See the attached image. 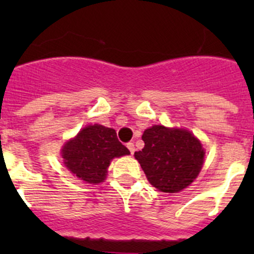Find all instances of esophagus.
<instances>
[{"label":"esophagus","mask_w":254,"mask_h":254,"mask_svg":"<svg viewBox=\"0 0 254 254\" xmlns=\"http://www.w3.org/2000/svg\"><path fill=\"white\" fill-rule=\"evenodd\" d=\"M127 147L129 148V151H130V153H131V155L135 152V146H134V143H132V142H127Z\"/></svg>","instance_id":"1"}]
</instances>
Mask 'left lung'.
<instances>
[{"instance_id":"8db88e82","label":"left lung","mask_w":254,"mask_h":254,"mask_svg":"<svg viewBox=\"0 0 254 254\" xmlns=\"http://www.w3.org/2000/svg\"><path fill=\"white\" fill-rule=\"evenodd\" d=\"M145 146L134 153L147 181L158 190L177 193L196 178L203 166L200 141L187 130L153 125L143 131Z\"/></svg>"}]
</instances>
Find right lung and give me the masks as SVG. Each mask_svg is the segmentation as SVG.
Here are the masks:
<instances>
[{"mask_svg":"<svg viewBox=\"0 0 254 254\" xmlns=\"http://www.w3.org/2000/svg\"><path fill=\"white\" fill-rule=\"evenodd\" d=\"M130 151L118 140L114 129L89 125L63 148L66 167L86 183H101L114 157L129 155Z\"/></svg>","mask_w":254,"mask_h":254,"instance_id":"right-lung-1","label":"right lung"}]
</instances>
